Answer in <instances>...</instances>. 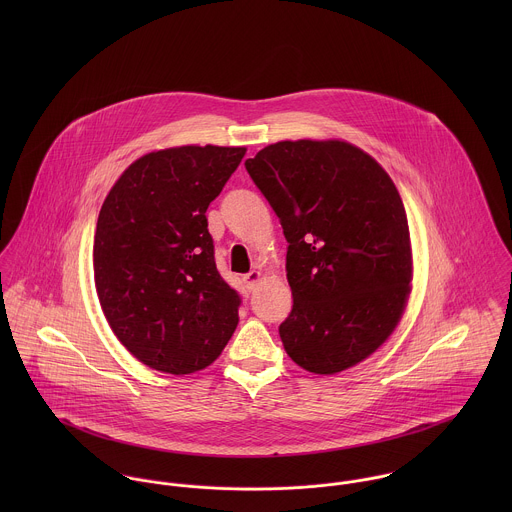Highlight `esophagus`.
I'll return each instance as SVG.
<instances>
[{"label": "esophagus", "instance_id": "esophagus-1", "mask_svg": "<svg viewBox=\"0 0 512 512\" xmlns=\"http://www.w3.org/2000/svg\"><path fill=\"white\" fill-rule=\"evenodd\" d=\"M260 278H262V274H260V272H256V270H252V272H248V274L242 278V282H244L246 290H248V292H252V290L258 286Z\"/></svg>", "mask_w": 512, "mask_h": 512}]
</instances>
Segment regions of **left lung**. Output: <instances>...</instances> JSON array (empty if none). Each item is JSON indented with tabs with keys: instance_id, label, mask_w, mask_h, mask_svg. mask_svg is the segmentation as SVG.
<instances>
[{
	"instance_id": "left-lung-1",
	"label": "left lung",
	"mask_w": 512,
	"mask_h": 512,
	"mask_svg": "<svg viewBox=\"0 0 512 512\" xmlns=\"http://www.w3.org/2000/svg\"><path fill=\"white\" fill-rule=\"evenodd\" d=\"M288 240L286 353L315 374L372 355L398 325L412 282L404 203L388 173L347 142H278L244 161Z\"/></svg>"
}]
</instances>
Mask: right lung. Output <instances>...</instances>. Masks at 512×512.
Wrapping results in <instances>:
<instances>
[{"label": "right lung", "mask_w": 512, "mask_h": 512, "mask_svg": "<svg viewBox=\"0 0 512 512\" xmlns=\"http://www.w3.org/2000/svg\"><path fill=\"white\" fill-rule=\"evenodd\" d=\"M246 147L183 146L134 161L96 222L94 284L120 343L144 365L189 374L217 361L240 295L220 278L207 209Z\"/></svg>", "instance_id": "obj_1"}]
</instances>
